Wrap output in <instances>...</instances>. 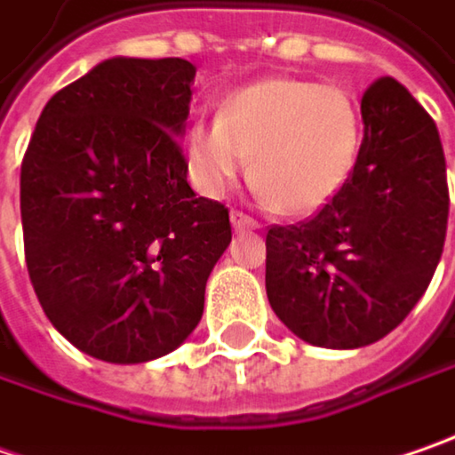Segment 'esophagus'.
Masks as SVG:
<instances>
[{"label":"esophagus","instance_id":"1","mask_svg":"<svg viewBox=\"0 0 455 455\" xmlns=\"http://www.w3.org/2000/svg\"><path fill=\"white\" fill-rule=\"evenodd\" d=\"M231 227L236 228V231H244V228H257L259 224L251 216L242 213V211H231Z\"/></svg>","mask_w":455,"mask_h":455}]
</instances>
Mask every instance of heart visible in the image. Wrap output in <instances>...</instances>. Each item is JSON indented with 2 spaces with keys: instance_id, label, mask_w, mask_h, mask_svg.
I'll return each instance as SVG.
<instances>
[{
  "instance_id": "1",
  "label": "heart",
  "mask_w": 455,
  "mask_h": 455,
  "mask_svg": "<svg viewBox=\"0 0 455 455\" xmlns=\"http://www.w3.org/2000/svg\"><path fill=\"white\" fill-rule=\"evenodd\" d=\"M359 142L362 116L344 89L267 76L227 93L213 122H190L183 155L204 196H224L249 157V178L267 204L285 216H307L344 188Z\"/></svg>"
}]
</instances>
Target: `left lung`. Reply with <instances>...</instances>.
Segmentation results:
<instances>
[{
  "label": "left lung",
  "instance_id": "left-lung-1",
  "mask_svg": "<svg viewBox=\"0 0 455 455\" xmlns=\"http://www.w3.org/2000/svg\"><path fill=\"white\" fill-rule=\"evenodd\" d=\"M362 119L364 140L339 196L307 221L267 231L269 306L323 348L385 339L443 254L448 183L435 122L389 76L366 89Z\"/></svg>",
  "mask_w": 455,
  "mask_h": 455
}]
</instances>
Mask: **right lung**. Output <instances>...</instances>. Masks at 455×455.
<instances>
[{"label":"right lung","instance_id":"1","mask_svg":"<svg viewBox=\"0 0 455 455\" xmlns=\"http://www.w3.org/2000/svg\"><path fill=\"white\" fill-rule=\"evenodd\" d=\"M193 63L109 58L40 114L20 175L35 295L70 344L140 364L183 344L231 242L228 208L198 198L180 148Z\"/></svg>","mask_w":455,"mask_h":455}]
</instances>
